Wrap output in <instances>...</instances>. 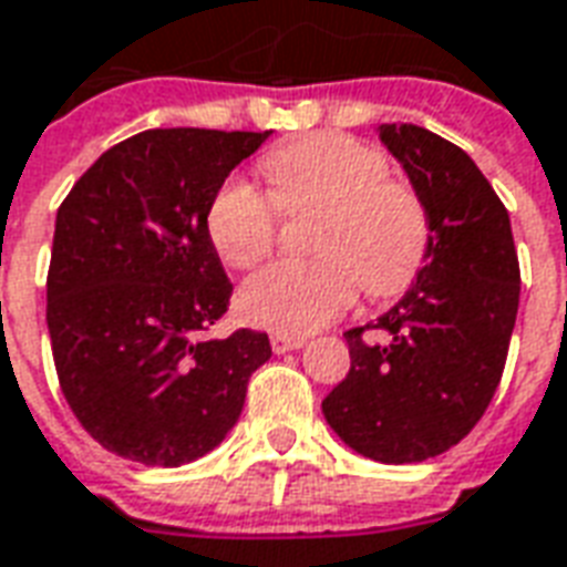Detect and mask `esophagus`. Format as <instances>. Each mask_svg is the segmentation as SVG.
<instances>
[{
  "instance_id": "1",
  "label": "esophagus",
  "mask_w": 567,
  "mask_h": 567,
  "mask_svg": "<svg viewBox=\"0 0 567 567\" xmlns=\"http://www.w3.org/2000/svg\"><path fill=\"white\" fill-rule=\"evenodd\" d=\"M306 339L303 337H288V333H272L270 346L276 354H285V351H297V348H303Z\"/></svg>"
}]
</instances>
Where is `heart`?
Instances as JSON below:
<instances>
[{
  "instance_id": "b5f03b06",
  "label": "heart",
  "mask_w": 567,
  "mask_h": 567,
  "mask_svg": "<svg viewBox=\"0 0 567 567\" xmlns=\"http://www.w3.org/2000/svg\"><path fill=\"white\" fill-rule=\"evenodd\" d=\"M276 204L288 213L321 209L316 261H282L240 288L243 318L276 333H312L358 297L405 291L430 246V221L412 188L390 179L388 158L346 134H316L264 158ZM276 204L249 179H230L213 200V249L234 270L264 261L276 240Z\"/></svg>"
}]
</instances>
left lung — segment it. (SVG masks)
Instances as JSON below:
<instances>
[{
	"instance_id": "8db88e82",
	"label": "left lung",
	"mask_w": 567,
	"mask_h": 567,
	"mask_svg": "<svg viewBox=\"0 0 567 567\" xmlns=\"http://www.w3.org/2000/svg\"><path fill=\"white\" fill-rule=\"evenodd\" d=\"M430 221L412 288L375 318L388 342L348 330L351 369L321 402L342 442L375 463H423L463 442L505 369L519 306V264L505 204L472 155L430 128L384 123Z\"/></svg>"
}]
</instances>
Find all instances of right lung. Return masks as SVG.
<instances>
[{
	"label": "right lung",
	"instance_id": "add662e5",
	"mask_svg": "<svg viewBox=\"0 0 567 567\" xmlns=\"http://www.w3.org/2000/svg\"><path fill=\"white\" fill-rule=\"evenodd\" d=\"M270 132L150 128L111 146L62 200L48 272L53 363L71 412L116 456L192 463L240 421L270 339H207L230 300L207 216Z\"/></svg>",
	"mask_w": 567,
	"mask_h": 567
}]
</instances>
